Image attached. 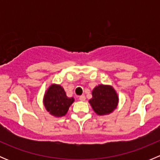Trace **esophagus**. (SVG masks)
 I'll use <instances>...</instances> for the list:
<instances>
[{
    "mask_svg": "<svg viewBox=\"0 0 160 160\" xmlns=\"http://www.w3.org/2000/svg\"><path fill=\"white\" fill-rule=\"evenodd\" d=\"M79 99H80V101H84L85 100H86V98H85L84 95H81V96H80Z\"/></svg>",
    "mask_w": 160,
    "mask_h": 160,
    "instance_id": "esophagus-1",
    "label": "esophagus"
}]
</instances>
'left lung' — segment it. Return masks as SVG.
Masks as SVG:
<instances>
[{
	"mask_svg": "<svg viewBox=\"0 0 160 160\" xmlns=\"http://www.w3.org/2000/svg\"><path fill=\"white\" fill-rule=\"evenodd\" d=\"M92 96L89 102L93 111L99 115L110 114L117 108L118 98L115 90L110 86L96 87L92 92Z\"/></svg>",
	"mask_w": 160,
	"mask_h": 160,
	"instance_id": "1",
	"label": "left lung"
}]
</instances>
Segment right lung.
I'll return each instance as SVG.
<instances>
[{
  "instance_id": "1",
  "label": "right lung",
  "mask_w": 160,
  "mask_h": 160,
  "mask_svg": "<svg viewBox=\"0 0 160 160\" xmlns=\"http://www.w3.org/2000/svg\"><path fill=\"white\" fill-rule=\"evenodd\" d=\"M73 101L72 98H67L65 90L59 85L50 86L44 98L46 110L56 117L65 115Z\"/></svg>"
}]
</instances>
